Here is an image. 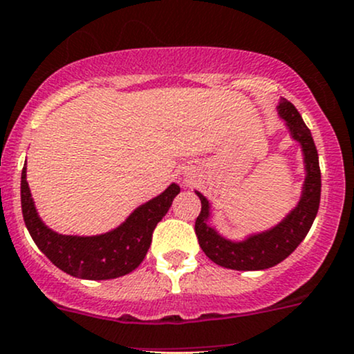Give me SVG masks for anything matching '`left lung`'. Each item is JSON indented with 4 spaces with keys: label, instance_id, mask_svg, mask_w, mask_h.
<instances>
[{
    "label": "left lung",
    "instance_id": "1",
    "mask_svg": "<svg viewBox=\"0 0 354 354\" xmlns=\"http://www.w3.org/2000/svg\"><path fill=\"white\" fill-rule=\"evenodd\" d=\"M277 112L288 125L291 137L299 142L303 149L306 170L303 194L296 207L279 224L266 232L252 234L248 239L234 242L222 237L209 224L210 204L207 198L196 190L202 204L201 214L196 221L198 244L205 256L222 268L236 269V271H263L279 264L303 242L316 219L321 198V170L311 130L306 127L291 102L283 98L277 106Z\"/></svg>",
    "mask_w": 354,
    "mask_h": 354
}]
</instances>
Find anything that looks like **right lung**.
Instances as JSON below:
<instances>
[{
  "instance_id": "obj_1",
  "label": "right lung",
  "mask_w": 354,
  "mask_h": 354,
  "mask_svg": "<svg viewBox=\"0 0 354 354\" xmlns=\"http://www.w3.org/2000/svg\"><path fill=\"white\" fill-rule=\"evenodd\" d=\"M178 192L180 187L170 184L160 196L135 209L124 224L110 232L86 237L63 236L39 219L28 187L26 167L21 172V210L31 239L58 269L80 279H115L138 268L150 248L153 229Z\"/></svg>"
}]
</instances>
